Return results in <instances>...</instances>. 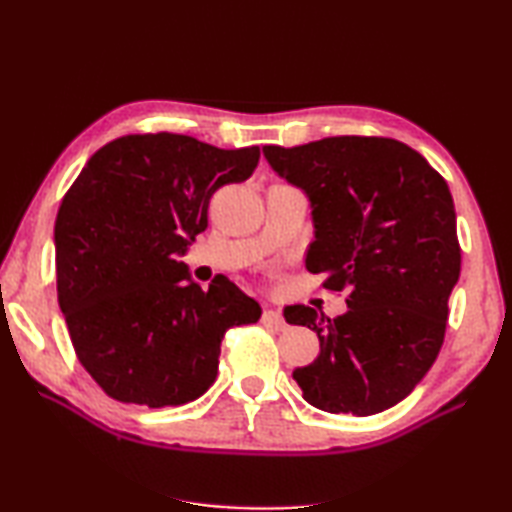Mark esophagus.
<instances>
[{
    "instance_id": "1",
    "label": "esophagus",
    "mask_w": 512,
    "mask_h": 512,
    "mask_svg": "<svg viewBox=\"0 0 512 512\" xmlns=\"http://www.w3.org/2000/svg\"><path fill=\"white\" fill-rule=\"evenodd\" d=\"M262 323L266 325V327H271V329H284V318L277 314L275 309H271V307H264V314H262Z\"/></svg>"
}]
</instances>
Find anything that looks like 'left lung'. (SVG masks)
Wrapping results in <instances>:
<instances>
[{
    "mask_svg": "<svg viewBox=\"0 0 512 512\" xmlns=\"http://www.w3.org/2000/svg\"><path fill=\"white\" fill-rule=\"evenodd\" d=\"M271 167L305 189L314 216L307 271L345 293L348 311L293 305L320 354L293 370L305 400L327 413L372 415L402 402L445 341L461 275L456 212L445 178L391 137L339 135L293 149L264 146Z\"/></svg>",
    "mask_w": 512,
    "mask_h": 512,
    "instance_id": "1",
    "label": "left lung"
}]
</instances>
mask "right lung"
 I'll return each mask as SVG.
<instances>
[{
	"label": "right lung",
	"instance_id": "add662e5",
	"mask_svg": "<svg viewBox=\"0 0 512 512\" xmlns=\"http://www.w3.org/2000/svg\"><path fill=\"white\" fill-rule=\"evenodd\" d=\"M259 146L178 133L124 135L92 155L58 207L56 289L76 359L108 397L149 409L201 397L230 327L262 316L228 277L187 282L183 255L210 198L244 183Z\"/></svg>",
	"mask_w": 512,
	"mask_h": 512
}]
</instances>
